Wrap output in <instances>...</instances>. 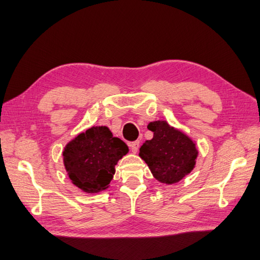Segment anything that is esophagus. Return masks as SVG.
Instances as JSON below:
<instances>
[{"instance_id":"esophagus-1","label":"esophagus","mask_w":260,"mask_h":260,"mask_svg":"<svg viewBox=\"0 0 260 260\" xmlns=\"http://www.w3.org/2000/svg\"><path fill=\"white\" fill-rule=\"evenodd\" d=\"M139 144H140V141L136 140V141H134V142H132V144L129 145V146H131V149H132V151H133L134 153H136V152L138 151V148H139Z\"/></svg>"}]
</instances>
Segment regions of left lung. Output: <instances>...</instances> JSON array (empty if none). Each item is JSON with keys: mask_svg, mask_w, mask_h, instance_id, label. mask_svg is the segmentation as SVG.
<instances>
[{"mask_svg": "<svg viewBox=\"0 0 260 260\" xmlns=\"http://www.w3.org/2000/svg\"><path fill=\"white\" fill-rule=\"evenodd\" d=\"M148 129L153 132V138L144 142L139 156L157 181L174 185L182 180L196 166L199 154L196 142L163 120L150 122Z\"/></svg>", "mask_w": 260, "mask_h": 260, "instance_id": "left-lung-1", "label": "left lung"}]
</instances>
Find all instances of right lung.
<instances>
[{
    "label": "right lung",
    "mask_w": 260,
    "mask_h": 260,
    "mask_svg": "<svg viewBox=\"0 0 260 260\" xmlns=\"http://www.w3.org/2000/svg\"><path fill=\"white\" fill-rule=\"evenodd\" d=\"M128 153L123 140L113 137L107 126H91L66 145L63 165L74 186L86 193L110 187L115 165Z\"/></svg>",
    "instance_id": "1"
}]
</instances>
